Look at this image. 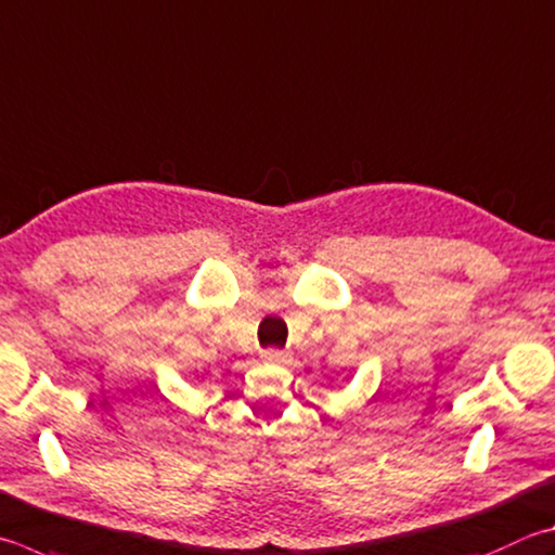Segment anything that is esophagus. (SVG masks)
<instances>
[{
  "mask_svg": "<svg viewBox=\"0 0 555 555\" xmlns=\"http://www.w3.org/2000/svg\"><path fill=\"white\" fill-rule=\"evenodd\" d=\"M264 361H269V364H284L286 354L281 349H267L264 351Z\"/></svg>",
  "mask_w": 555,
  "mask_h": 555,
  "instance_id": "1",
  "label": "esophagus"
}]
</instances>
